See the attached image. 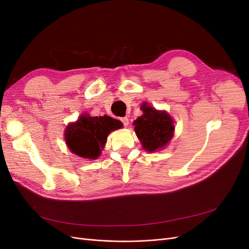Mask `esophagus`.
Listing matches in <instances>:
<instances>
[{"label":"esophagus","mask_w":249,"mask_h":249,"mask_svg":"<svg viewBox=\"0 0 249 249\" xmlns=\"http://www.w3.org/2000/svg\"><path fill=\"white\" fill-rule=\"evenodd\" d=\"M120 122L123 123V124L124 126H127V124H129V118H127V117H122V118H120Z\"/></svg>","instance_id":"1"}]
</instances>
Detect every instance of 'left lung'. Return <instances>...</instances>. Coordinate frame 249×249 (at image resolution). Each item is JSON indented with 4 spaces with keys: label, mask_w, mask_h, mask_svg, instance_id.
Instances as JSON below:
<instances>
[{
    "label": "left lung",
    "mask_w": 249,
    "mask_h": 249,
    "mask_svg": "<svg viewBox=\"0 0 249 249\" xmlns=\"http://www.w3.org/2000/svg\"><path fill=\"white\" fill-rule=\"evenodd\" d=\"M143 115L134 120L135 132L144 149L153 153L163 148L173 136L172 118L164 111H157L146 103L142 104Z\"/></svg>",
    "instance_id": "obj_1"
}]
</instances>
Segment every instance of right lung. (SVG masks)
I'll use <instances>...</instances> for the list:
<instances>
[{
  "mask_svg": "<svg viewBox=\"0 0 249 249\" xmlns=\"http://www.w3.org/2000/svg\"><path fill=\"white\" fill-rule=\"evenodd\" d=\"M122 126L119 120L107 115H82L76 123L66 127V144L73 154L94 160L101 155L108 134Z\"/></svg>",
  "mask_w": 249,
  "mask_h": 249,
  "instance_id": "1",
  "label": "right lung"
}]
</instances>
